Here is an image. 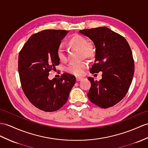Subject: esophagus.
<instances>
[{
	"label": "esophagus",
	"mask_w": 148,
	"mask_h": 148,
	"mask_svg": "<svg viewBox=\"0 0 148 148\" xmlns=\"http://www.w3.org/2000/svg\"><path fill=\"white\" fill-rule=\"evenodd\" d=\"M82 78H80V77H76V80H77V82H79V81H80L81 80H82Z\"/></svg>",
	"instance_id": "obj_1"
}]
</instances>
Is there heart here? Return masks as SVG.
<instances>
[{"mask_svg": "<svg viewBox=\"0 0 148 148\" xmlns=\"http://www.w3.org/2000/svg\"><path fill=\"white\" fill-rule=\"evenodd\" d=\"M68 44L72 48L79 49L80 51L82 58H92L95 56V49L93 45L88 43L87 39L80 34H74L69 39ZM57 56L62 62L67 61V56L65 50L62 46H60L57 49ZM88 67V63L86 61L77 63H70L66 67V71L70 74L81 76L84 73V70Z\"/></svg>", "mask_w": 148, "mask_h": 148, "instance_id": "1", "label": "heart"}]
</instances>
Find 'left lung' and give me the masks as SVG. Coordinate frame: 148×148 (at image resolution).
Here are the masks:
<instances>
[{"instance_id":"8db88e82","label":"left lung","mask_w":148,"mask_h":148,"mask_svg":"<svg viewBox=\"0 0 148 148\" xmlns=\"http://www.w3.org/2000/svg\"><path fill=\"white\" fill-rule=\"evenodd\" d=\"M95 46V63L90 68L93 74L102 71V79L88 77L91 87L89 100L103 109L119 102L128 92L134 72L132 53L126 39L107 27L80 30Z\"/></svg>"}]
</instances>
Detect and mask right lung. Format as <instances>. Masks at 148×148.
<instances>
[{
    "label": "right lung",
    "mask_w": 148,
    "mask_h": 148,
    "mask_svg": "<svg viewBox=\"0 0 148 148\" xmlns=\"http://www.w3.org/2000/svg\"><path fill=\"white\" fill-rule=\"evenodd\" d=\"M68 31L46 29L29 38L18 58L23 90L29 102L45 112H55L67 102L76 82L75 76L64 73L60 78H48L60 64L57 49Z\"/></svg>",
    "instance_id": "obj_1"
}]
</instances>
